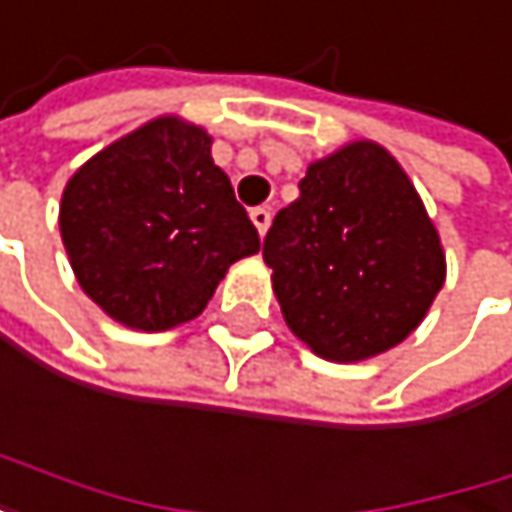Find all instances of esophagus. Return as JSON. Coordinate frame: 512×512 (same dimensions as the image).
Wrapping results in <instances>:
<instances>
[{
	"label": "esophagus",
	"instance_id": "34e87169",
	"mask_svg": "<svg viewBox=\"0 0 512 512\" xmlns=\"http://www.w3.org/2000/svg\"><path fill=\"white\" fill-rule=\"evenodd\" d=\"M250 220H253V226L259 229V235H265L268 226H271V208H265V205L253 208V211H250Z\"/></svg>",
	"mask_w": 512,
	"mask_h": 512
}]
</instances>
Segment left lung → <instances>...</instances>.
<instances>
[{
	"label": "left lung",
	"instance_id": "left-lung-1",
	"mask_svg": "<svg viewBox=\"0 0 512 512\" xmlns=\"http://www.w3.org/2000/svg\"><path fill=\"white\" fill-rule=\"evenodd\" d=\"M262 244L286 326L329 362L401 344L443 286L440 238L401 165L356 141L307 168Z\"/></svg>",
	"mask_w": 512,
	"mask_h": 512
}]
</instances>
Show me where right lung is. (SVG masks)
I'll list each match as a JSON object with an SVG mask.
<instances>
[{
  "label": "right lung",
  "instance_id": "obj_1",
  "mask_svg": "<svg viewBox=\"0 0 512 512\" xmlns=\"http://www.w3.org/2000/svg\"><path fill=\"white\" fill-rule=\"evenodd\" d=\"M59 232L84 292L141 332L199 316L229 265L259 250L211 138L171 117L105 147L69 180Z\"/></svg>",
  "mask_w": 512,
  "mask_h": 512
}]
</instances>
